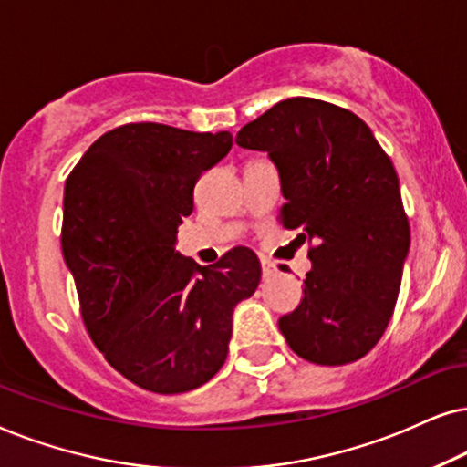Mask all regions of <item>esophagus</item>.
<instances>
[{
	"label": "esophagus",
	"instance_id": "esophagus-1",
	"mask_svg": "<svg viewBox=\"0 0 467 467\" xmlns=\"http://www.w3.org/2000/svg\"><path fill=\"white\" fill-rule=\"evenodd\" d=\"M277 269H275V263H271V260H263V275L265 277H271L273 273H275Z\"/></svg>",
	"mask_w": 467,
	"mask_h": 467
}]
</instances>
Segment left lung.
<instances>
[{"label":"left lung","mask_w":467,"mask_h":467,"mask_svg":"<svg viewBox=\"0 0 467 467\" xmlns=\"http://www.w3.org/2000/svg\"><path fill=\"white\" fill-rule=\"evenodd\" d=\"M237 145L275 161L279 220L309 244L303 298L279 331L309 363L363 358L387 331L410 250L393 161L360 117L316 98L277 102L239 130Z\"/></svg>","instance_id":"obj_1"}]
</instances>
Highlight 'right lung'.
Listing matches in <instances>:
<instances>
[{
    "instance_id": "add662e5",
    "label": "right lung",
    "mask_w": 467,
    "mask_h": 467,
    "mask_svg": "<svg viewBox=\"0 0 467 467\" xmlns=\"http://www.w3.org/2000/svg\"><path fill=\"white\" fill-rule=\"evenodd\" d=\"M233 147L230 132L126 123L66 179L61 250L93 344L140 389L185 393L222 369L233 309L260 282L250 247L198 266L175 252L194 185Z\"/></svg>"
}]
</instances>
